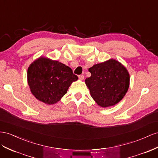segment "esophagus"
Returning <instances> with one entry per match:
<instances>
[{
  "label": "esophagus",
  "mask_w": 158,
  "mask_h": 158,
  "mask_svg": "<svg viewBox=\"0 0 158 158\" xmlns=\"http://www.w3.org/2000/svg\"><path fill=\"white\" fill-rule=\"evenodd\" d=\"M78 78H79V79L82 80H84V74H80V75L78 76Z\"/></svg>",
  "instance_id": "obj_1"
}]
</instances>
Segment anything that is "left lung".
I'll list each match as a JSON object with an SVG mask.
<instances>
[{
	"label": "left lung",
	"mask_w": 158,
	"mask_h": 158,
	"mask_svg": "<svg viewBox=\"0 0 158 158\" xmlns=\"http://www.w3.org/2000/svg\"><path fill=\"white\" fill-rule=\"evenodd\" d=\"M91 76L85 82L90 95L101 107L118 104L125 96L130 84V75L126 68L116 60L94 65Z\"/></svg>",
	"instance_id": "1"
}]
</instances>
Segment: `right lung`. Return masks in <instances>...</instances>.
<instances>
[{
	"label": "right lung",
	"mask_w": 158,
	"mask_h": 158,
	"mask_svg": "<svg viewBox=\"0 0 158 158\" xmlns=\"http://www.w3.org/2000/svg\"><path fill=\"white\" fill-rule=\"evenodd\" d=\"M28 84L32 94L45 104H53L78 80L70 67L56 60L40 58L28 69Z\"/></svg>",
	"instance_id": "right-lung-1"
}]
</instances>
